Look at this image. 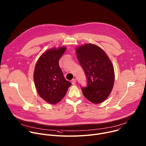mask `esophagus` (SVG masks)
<instances>
[{
    "label": "esophagus",
    "mask_w": 146,
    "mask_h": 146,
    "mask_svg": "<svg viewBox=\"0 0 146 146\" xmlns=\"http://www.w3.org/2000/svg\"><path fill=\"white\" fill-rule=\"evenodd\" d=\"M76 78H74L72 80V83L73 85H74L76 84Z\"/></svg>",
    "instance_id": "esophagus-1"
}]
</instances>
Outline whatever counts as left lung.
Masks as SVG:
<instances>
[{
    "label": "left lung",
    "mask_w": 146,
    "mask_h": 146,
    "mask_svg": "<svg viewBox=\"0 0 146 146\" xmlns=\"http://www.w3.org/2000/svg\"><path fill=\"white\" fill-rule=\"evenodd\" d=\"M76 53L87 80V87L81 88L83 95L92 103L103 102L111 93L114 82L111 60L105 51L93 44L79 46Z\"/></svg>",
    "instance_id": "8db88e82"
}]
</instances>
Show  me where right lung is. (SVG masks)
<instances>
[{
    "instance_id": "add662e5",
    "label": "right lung",
    "mask_w": 146,
    "mask_h": 146,
    "mask_svg": "<svg viewBox=\"0 0 146 146\" xmlns=\"http://www.w3.org/2000/svg\"><path fill=\"white\" fill-rule=\"evenodd\" d=\"M65 47L45 51L35 66L33 78L39 96L50 104L58 103L65 95L71 82L64 78L59 60L66 51Z\"/></svg>"
}]
</instances>
